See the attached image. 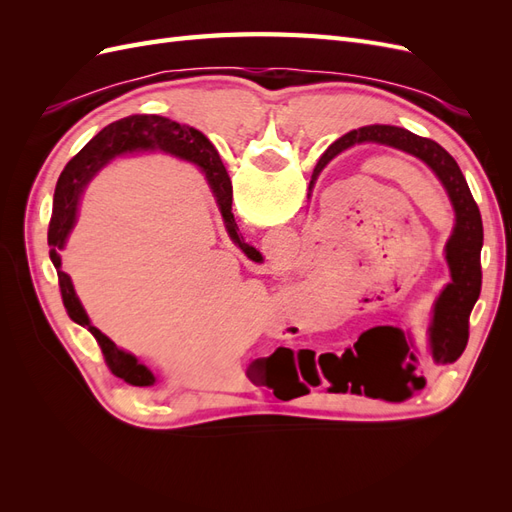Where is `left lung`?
Wrapping results in <instances>:
<instances>
[{"label":"left lung","mask_w":512,"mask_h":512,"mask_svg":"<svg viewBox=\"0 0 512 512\" xmlns=\"http://www.w3.org/2000/svg\"><path fill=\"white\" fill-rule=\"evenodd\" d=\"M356 143H382L421 158L438 175L455 209V230L446 243V260L453 282L448 284L433 307L425 350L416 344L389 342V337L367 331L354 348L342 356H331V363L342 367L348 378L333 391H350L386 401H404L425 386L423 356L433 363H455L468 344V320L480 294V250H483V220L474 203L468 181L455 158L438 143L416 136L397 126H365L344 134L322 153L314 177L337 153ZM320 363V361H318Z\"/></svg>","instance_id":"8db88e82"}]
</instances>
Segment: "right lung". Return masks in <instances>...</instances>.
<instances>
[{
	"instance_id": "right-lung-1",
	"label": "right lung",
	"mask_w": 512,
	"mask_h": 512,
	"mask_svg": "<svg viewBox=\"0 0 512 512\" xmlns=\"http://www.w3.org/2000/svg\"><path fill=\"white\" fill-rule=\"evenodd\" d=\"M141 149H160L164 153H173L177 158L190 160L203 168L211 190L215 198H218V205L222 211V218L226 222V228L230 232V239L241 247L247 258L260 260V254L252 245L241 241L243 237H239L237 232L239 226L235 222V215H232L230 177L226 173L220 156L215 153L213 145L207 141V136L203 132H198L190 126H181L177 121H170L158 115H132L111 123V126H106L68 162L64 173H61L57 181L55 196H53L51 224H49V247H51L49 254L57 269L61 299H64L68 316L76 324H81V327H87L91 335L98 339L106 365L111 367V371L117 378L126 380L132 386H151L156 382V376H153L145 365L138 363L136 356L119 350L111 339H108L104 333H100L94 324L89 322L81 301L76 299V292L68 273L61 271V258H59V250L64 247L70 230L76 222V207H79V198L87 181L94 177V173L100 166H104L111 158L119 156V153L141 151Z\"/></svg>"
}]
</instances>
